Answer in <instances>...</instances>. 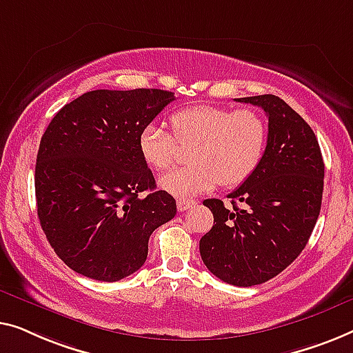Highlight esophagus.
<instances>
[{"mask_svg": "<svg viewBox=\"0 0 353 353\" xmlns=\"http://www.w3.org/2000/svg\"><path fill=\"white\" fill-rule=\"evenodd\" d=\"M195 206H196V201H193V200H179L177 201V210L181 212L192 210V208H195Z\"/></svg>", "mask_w": 353, "mask_h": 353, "instance_id": "esophagus-1", "label": "esophagus"}]
</instances>
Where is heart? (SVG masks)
I'll return each mask as SVG.
<instances>
[{
    "label": "heart",
    "mask_w": 353,
    "mask_h": 353,
    "mask_svg": "<svg viewBox=\"0 0 353 353\" xmlns=\"http://www.w3.org/2000/svg\"><path fill=\"white\" fill-rule=\"evenodd\" d=\"M177 143H193L187 155L190 165L160 179L163 190L187 198L224 187L240 185L254 174L265 155L269 131L254 110H230L214 105L182 108L171 117ZM139 152L147 165L166 171L176 161V143L157 123L139 134Z\"/></svg>",
    "instance_id": "obj_1"
}]
</instances>
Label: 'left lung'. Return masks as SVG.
<instances>
[{"label":"left lung","mask_w":353,"mask_h":353,"mask_svg":"<svg viewBox=\"0 0 353 353\" xmlns=\"http://www.w3.org/2000/svg\"><path fill=\"white\" fill-rule=\"evenodd\" d=\"M235 101L269 117L265 155L228 195L232 208L217 198L203 201L214 225L200 240V254L222 281L254 286L285 270L305 248L320 214L325 163L312 128L283 99L264 94Z\"/></svg>","instance_id":"1"}]
</instances>
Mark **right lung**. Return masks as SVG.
Returning <instances> with one entry per match:
<instances>
[{"label": "right lung", "instance_id": "add662e5", "mask_svg": "<svg viewBox=\"0 0 353 353\" xmlns=\"http://www.w3.org/2000/svg\"><path fill=\"white\" fill-rule=\"evenodd\" d=\"M174 99L163 89H97L62 107L44 131L34 168L39 224L77 274L99 281L134 274L153 230L176 216L137 143Z\"/></svg>", "mask_w": 353, "mask_h": 353}]
</instances>
